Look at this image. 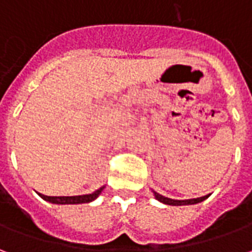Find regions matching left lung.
Segmentation results:
<instances>
[{"label": "left lung", "mask_w": 252, "mask_h": 252, "mask_svg": "<svg viewBox=\"0 0 252 252\" xmlns=\"http://www.w3.org/2000/svg\"><path fill=\"white\" fill-rule=\"evenodd\" d=\"M154 197L155 200H158L159 202L162 204H166V205H173V206H181V205H194V204H198V202H202L204 200H206L209 194L204 195V197H198V198H190V200H173V198H169V197H164V195L159 194L157 191H154Z\"/></svg>", "instance_id": "8db88e82"}]
</instances>
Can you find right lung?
Masks as SVG:
<instances>
[{
	"mask_svg": "<svg viewBox=\"0 0 252 252\" xmlns=\"http://www.w3.org/2000/svg\"><path fill=\"white\" fill-rule=\"evenodd\" d=\"M105 186H101L99 189H97L93 193H90V194H83V195H71V197H51V195H44L40 194L43 200L48 201V202H51V204H58V205H68V204H85V202H92L94 201L99 194H101V191L104 190Z\"/></svg>",
	"mask_w": 252,
	"mask_h": 252,
	"instance_id": "add662e5",
	"label": "right lung"
}]
</instances>
